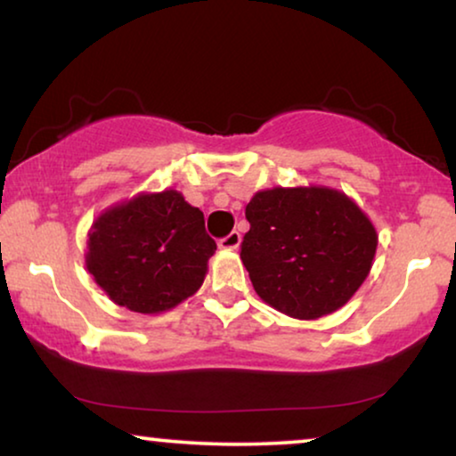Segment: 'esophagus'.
Instances as JSON below:
<instances>
[{
    "label": "esophagus",
    "mask_w": 456,
    "mask_h": 456,
    "mask_svg": "<svg viewBox=\"0 0 456 456\" xmlns=\"http://www.w3.org/2000/svg\"><path fill=\"white\" fill-rule=\"evenodd\" d=\"M217 245H220V248H224V251H236V248L240 247V234L234 230V232H230L226 239H222Z\"/></svg>",
    "instance_id": "obj_1"
}]
</instances>
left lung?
Wrapping results in <instances>:
<instances>
[{
    "instance_id": "left-lung-1",
    "label": "left lung",
    "mask_w": 456,
    "mask_h": 456,
    "mask_svg": "<svg viewBox=\"0 0 456 456\" xmlns=\"http://www.w3.org/2000/svg\"><path fill=\"white\" fill-rule=\"evenodd\" d=\"M245 216L240 259L264 303L295 320H320L351 301L370 276L378 232L332 186L257 191Z\"/></svg>"
}]
</instances>
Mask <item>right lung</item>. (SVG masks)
<instances>
[{
	"instance_id": "1",
	"label": "right lung",
	"mask_w": 456,
	"mask_h": 456,
	"mask_svg": "<svg viewBox=\"0 0 456 456\" xmlns=\"http://www.w3.org/2000/svg\"><path fill=\"white\" fill-rule=\"evenodd\" d=\"M86 236V272L111 301L141 315L164 314L195 295L216 253L203 211L174 189L110 205Z\"/></svg>"
}]
</instances>
